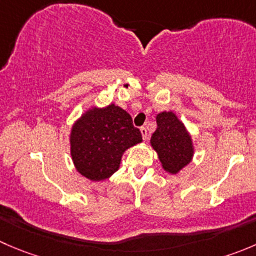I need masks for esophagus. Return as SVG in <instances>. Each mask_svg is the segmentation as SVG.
<instances>
[{
    "mask_svg": "<svg viewBox=\"0 0 256 256\" xmlns=\"http://www.w3.org/2000/svg\"><path fill=\"white\" fill-rule=\"evenodd\" d=\"M140 131H141V135H142L144 141H146L147 140V130H146V128H141Z\"/></svg>",
    "mask_w": 256,
    "mask_h": 256,
    "instance_id": "1",
    "label": "esophagus"
}]
</instances>
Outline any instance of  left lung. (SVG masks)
Segmentation results:
<instances>
[{"label": "left lung", "instance_id": "obj_1", "mask_svg": "<svg viewBox=\"0 0 256 256\" xmlns=\"http://www.w3.org/2000/svg\"><path fill=\"white\" fill-rule=\"evenodd\" d=\"M156 122L157 128L150 144L156 151L162 168L167 174H177L192 162L194 156L192 135L174 112L157 114Z\"/></svg>", "mask_w": 256, "mask_h": 256}]
</instances>
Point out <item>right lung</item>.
Masks as SVG:
<instances>
[{
    "label": "right lung",
    "instance_id": "1",
    "mask_svg": "<svg viewBox=\"0 0 256 256\" xmlns=\"http://www.w3.org/2000/svg\"><path fill=\"white\" fill-rule=\"evenodd\" d=\"M142 142L130 114L115 104L92 106L74 121L69 134L70 156L76 172L102 182L118 170L124 152Z\"/></svg>",
    "mask_w": 256,
    "mask_h": 256
}]
</instances>
